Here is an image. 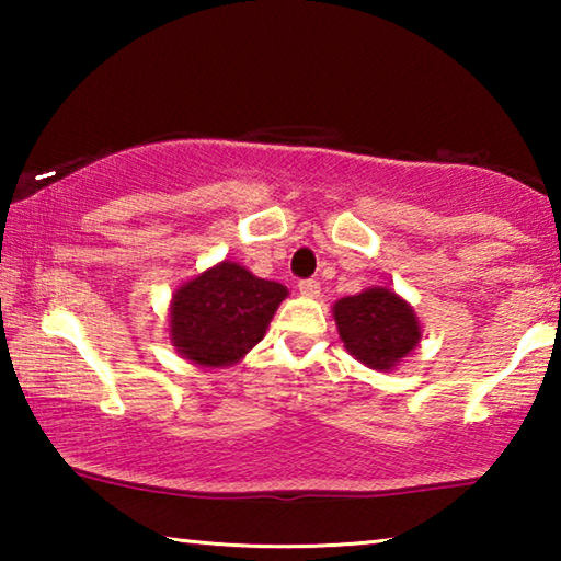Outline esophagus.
I'll return each mask as SVG.
<instances>
[{
    "mask_svg": "<svg viewBox=\"0 0 561 561\" xmlns=\"http://www.w3.org/2000/svg\"><path fill=\"white\" fill-rule=\"evenodd\" d=\"M297 287H299V294H304V297H319V291H321V284L317 279H301Z\"/></svg>",
    "mask_w": 561,
    "mask_h": 561,
    "instance_id": "obj_1",
    "label": "esophagus"
}]
</instances>
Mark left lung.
Here are the masks:
<instances>
[{"label": "left lung", "mask_w": 561, "mask_h": 561, "mask_svg": "<svg viewBox=\"0 0 561 561\" xmlns=\"http://www.w3.org/2000/svg\"><path fill=\"white\" fill-rule=\"evenodd\" d=\"M341 341L368 368L388 371L413 351L421 327L398 294L374 287L334 304Z\"/></svg>", "instance_id": "8db88e82"}]
</instances>
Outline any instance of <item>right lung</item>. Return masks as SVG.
<instances>
[{
    "instance_id": "add662e5",
    "label": "right lung",
    "mask_w": 561,
    "mask_h": 561,
    "mask_svg": "<svg viewBox=\"0 0 561 561\" xmlns=\"http://www.w3.org/2000/svg\"><path fill=\"white\" fill-rule=\"evenodd\" d=\"M284 297L279 282L254 277L234 262L217 264L173 294V346L193 364L230 366L262 341Z\"/></svg>"
}]
</instances>
